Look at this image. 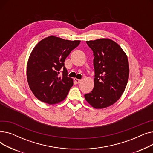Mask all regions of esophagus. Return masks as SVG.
<instances>
[{
	"label": "esophagus",
	"instance_id": "34e87169",
	"mask_svg": "<svg viewBox=\"0 0 153 153\" xmlns=\"http://www.w3.org/2000/svg\"><path fill=\"white\" fill-rule=\"evenodd\" d=\"M74 81H75L77 84H79V83H81V80L76 79V78H74Z\"/></svg>",
	"mask_w": 153,
	"mask_h": 153
}]
</instances>
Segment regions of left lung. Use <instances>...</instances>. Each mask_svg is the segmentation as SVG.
Returning <instances> with one entry per match:
<instances>
[{
    "instance_id": "1",
    "label": "left lung",
    "mask_w": 153,
    "mask_h": 153,
    "mask_svg": "<svg viewBox=\"0 0 153 153\" xmlns=\"http://www.w3.org/2000/svg\"><path fill=\"white\" fill-rule=\"evenodd\" d=\"M93 51L94 87L84 95L95 108H104L115 103L123 94L129 77V63L118 44L108 38L87 41Z\"/></svg>"
}]
</instances>
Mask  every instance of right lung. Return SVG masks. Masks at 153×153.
Returning <instances> with one entry per match:
<instances>
[{
  "mask_svg": "<svg viewBox=\"0 0 153 153\" xmlns=\"http://www.w3.org/2000/svg\"><path fill=\"white\" fill-rule=\"evenodd\" d=\"M80 42L50 36L35 46L28 61L27 76L30 89L38 100L55 104L66 99L73 80L68 76L64 61Z\"/></svg>",
  "mask_w": 153,
  "mask_h": 153,
  "instance_id": "obj_1",
  "label": "right lung"
}]
</instances>
